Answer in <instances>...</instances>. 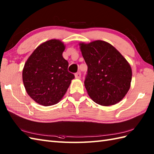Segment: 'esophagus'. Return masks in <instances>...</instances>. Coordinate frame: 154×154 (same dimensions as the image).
Wrapping results in <instances>:
<instances>
[{
    "label": "esophagus",
    "mask_w": 154,
    "mask_h": 154,
    "mask_svg": "<svg viewBox=\"0 0 154 154\" xmlns=\"http://www.w3.org/2000/svg\"><path fill=\"white\" fill-rule=\"evenodd\" d=\"M81 76V73H80V72H78V73H76L75 74V77L76 79H80Z\"/></svg>",
    "instance_id": "esophagus-1"
}]
</instances>
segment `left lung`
Returning a JSON list of instances; mask_svg holds the SVG:
<instances>
[{
	"instance_id": "left-lung-1",
	"label": "left lung",
	"mask_w": 154,
	"mask_h": 154,
	"mask_svg": "<svg viewBox=\"0 0 154 154\" xmlns=\"http://www.w3.org/2000/svg\"><path fill=\"white\" fill-rule=\"evenodd\" d=\"M79 45L88 67L84 81L88 94L103 106L120 102L130 87V64L115 48L104 41Z\"/></svg>"
}]
</instances>
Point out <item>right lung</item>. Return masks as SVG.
I'll return each instance as SVG.
<instances>
[{
  "label": "right lung",
  "instance_id": "1",
  "mask_svg": "<svg viewBox=\"0 0 154 154\" xmlns=\"http://www.w3.org/2000/svg\"><path fill=\"white\" fill-rule=\"evenodd\" d=\"M64 50L65 45L60 40L45 42L34 51L23 69L26 91L43 106L57 104L75 78L67 70L68 61L62 56Z\"/></svg>",
  "mask_w": 154,
  "mask_h": 154
}]
</instances>
